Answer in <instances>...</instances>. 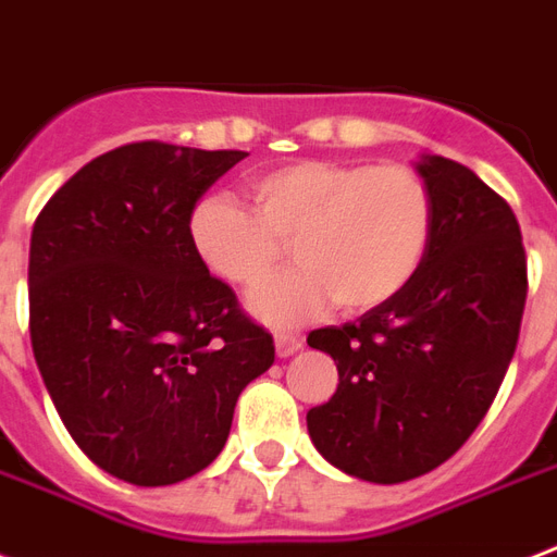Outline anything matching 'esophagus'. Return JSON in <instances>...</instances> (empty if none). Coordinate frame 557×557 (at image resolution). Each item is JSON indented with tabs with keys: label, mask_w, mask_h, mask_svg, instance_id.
Here are the masks:
<instances>
[{
	"label": "esophagus",
	"mask_w": 557,
	"mask_h": 557,
	"mask_svg": "<svg viewBox=\"0 0 557 557\" xmlns=\"http://www.w3.org/2000/svg\"><path fill=\"white\" fill-rule=\"evenodd\" d=\"M300 347H304V338H300V335H288V333L274 335V350H277L280 359H288V356H295Z\"/></svg>",
	"instance_id": "1"
}]
</instances>
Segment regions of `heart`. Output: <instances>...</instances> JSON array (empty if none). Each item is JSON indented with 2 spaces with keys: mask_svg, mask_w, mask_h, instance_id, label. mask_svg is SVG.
<instances>
[{
  "mask_svg": "<svg viewBox=\"0 0 557 557\" xmlns=\"http://www.w3.org/2000/svg\"><path fill=\"white\" fill-rule=\"evenodd\" d=\"M253 212L210 195L189 212V245L210 274L257 286L288 245L295 269L250 292L248 312L269 326H297L333 300L364 312L414 277L432 231L426 184L406 165L297 160L250 181Z\"/></svg>",
  "mask_w": 557,
  "mask_h": 557,
  "instance_id": "b5f03b06",
  "label": "heart"
}]
</instances>
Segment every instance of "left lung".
Returning <instances> with one entry per match:
<instances>
[{
	"label": "left lung",
	"instance_id": "left-lung-1",
	"mask_svg": "<svg viewBox=\"0 0 557 557\" xmlns=\"http://www.w3.org/2000/svg\"><path fill=\"white\" fill-rule=\"evenodd\" d=\"M426 253L400 295L354 324L309 333L338 388L307 411L315 449L342 473L397 485L430 473L491 409L525 307V250L511 207L476 172L423 154Z\"/></svg>",
	"mask_w": 557,
	"mask_h": 557
}]
</instances>
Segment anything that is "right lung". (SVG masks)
<instances>
[{
	"label": "right lung",
	"instance_id": "1",
	"mask_svg": "<svg viewBox=\"0 0 557 557\" xmlns=\"http://www.w3.org/2000/svg\"><path fill=\"white\" fill-rule=\"evenodd\" d=\"M245 151L134 143L78 169L37 215L32 347L63 426L139 487L215 461L271 335L189 245V212Z\"/></svg>",
	"mask_w": 557,
	"mask_h": 557
}]
</instances>
